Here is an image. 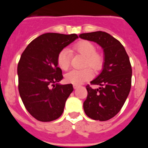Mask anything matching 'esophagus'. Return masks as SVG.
Segmentation results:
<instances>
[{
  "label": "esophagus",
  "instance_id": "1",
  "mask_svg": "<svg viewBox=\"0 0 148 148\" xmlns=\"http://www.w3.org/2000/svg\"><path fill=\"white\" fill-rule=\"evenodd\" d=\"M78 87H79V85H78V84H73V88L74 89H77Z\"/></svg>",
  "mask_w": 148,
  "mask_h": 148
}]
</instances>
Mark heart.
I'll list each match as a JSON object with an SVG mask.
<instances>
[{"label": "heart", "mask_w": 148, "mask_h": 148, "mask_svg": "<svg viewBox=\"0 0 148 148\" xmlns=\"http://www.w3.org/2000/svg\"><path fill=\"white\" fill-rule=\"evenodd\" d=\"M95 47L88 40H80L73 46V51L85 57L84 66H90L97 71L102 67L104 58L101 54L96 52ZM57 63L61 69L66 70L70 64V52L68 49H63L58 53ZM93 75L92 70L90 68L83 70H73L68 72L65 75V79L69 83L73 84H81L91 79Z\"/></svg>", "instance_id": "obj_1"}]
</instances>
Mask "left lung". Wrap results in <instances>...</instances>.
Here are the masks:
<instances>
[{
    "instance_id": "left-lung-1",
    "label": "left lung",
    "mask_w": 148,
    "mask_h": 148,
    "mask_svg": "<svg viewBox=\"0 0 148 148\" xmlns=\"http://www.w3.org/2000/svg\"><path fill=\"white\" fill-rule=\"evenodd\" d=\"M79 37L95 42L104 50L102 71L90 82L100 87H86L87 97L83 106L86 115L90 119L107 121L119 112L130 91L132 68L130 59L122 44L107 32L82 33Z\"/></svg>"
}]
</instances>
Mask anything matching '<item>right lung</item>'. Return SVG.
Wrapping results in <instances>:
<instances>
[{
	"label": "right lung",
	"instance_id": "add662e5",
	"mask_svg": "<svg viewBox=\"0 0 148 148\" xmlns=\"http://www.w3.org/2000/svg\"><path fill=\"white\" fill-rule=\"evenodd\" d=\"M76 34L45 33L29 43L18 64V90L26 109L40 121L58 119L73 91L72 84H60L62 71L58 53L78 38Z\"/></svg>",
	"mask_w": 148,
	"mask_h": 148
}]
</instances>
